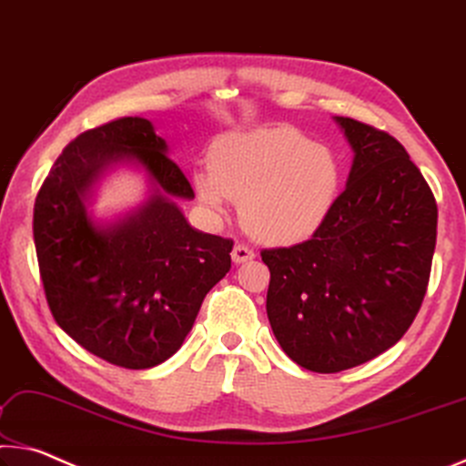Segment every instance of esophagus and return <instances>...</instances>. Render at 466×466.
<instances>
[{"instance_id":"esophagus-1","label":"esophagus","mask_w":466,"mask_h":466,"mask_svg":"<svg viewBox=\"0 0 466 466\" xmlns=\"http://www.w3.org/2000/svg\"><path fill=\"white\" fill-rule=\"evenodd\" d=\"M254 256H256V254H254V249L248 248L246 243H235V246H233L231 258H233V262H235V264H243V262H248V260H251V258H254Z\"/></svg>"}]
</instances>
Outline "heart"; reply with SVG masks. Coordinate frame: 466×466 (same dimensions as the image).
<instances>
[{"instance_id":"obj_1","label":"heart","mask_w":466,"mask_h":466,"mask_svg":"<svg viewBox=\"0 0 466 466\" xmlns=\"http://www.w3.org/2000/svg\"><path fill=\"white\" fill-rule=\"evenodd\" d=\"M340 165L330 148L293 127H262L218 138L210 165L194 173L206 208L225 212L238 200L251 235L297 243L314 235L340 192Z\"/></svg>"}]
</instances>
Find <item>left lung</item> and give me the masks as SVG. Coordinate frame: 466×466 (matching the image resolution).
Masks as SVG:
<instances>
[{
	"mask_svg": "<svg viewBox=\"0 0 466 466\" xmlns=\"http://www.w3.org/2000/svg\"><path fill=\"white\" fill-rule=\"evenodd\" d=\"M334 119L355 152L345 192L308 241L262 249L274 337L318 373L355 368L402 339L423 303L438 228L436 198L405 147Z\"/></svg>",
	"mask_w": 466,
	"mask_h": 466,
	"instance_id": "left-lung-1",
	"label": "left lung"
}]
</instances>
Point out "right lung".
Returning <instances> with one entry per match:
<instances>
[{
  "mask_svg": "<svg viewBox=\"0 0 466 466\" xmlns=\"http://www.w3.org/2000/svg\"><path fill=\"white\" fill-rule=\"evenodd\" d=\"M117 162L140 164L156 194L126 219L96 226L83 200ZM179 198L189 200L194 189L144 117L80 134L36 194L33 233L51 314L80 347L119 368L169 360L231 268L233 241L189 225Z\"/></svg>",
  "mask_w": 466,
  "mask_h": 466,
  "instance_id": "add662e5",
  "label": "right lung"
}]
</instances>
